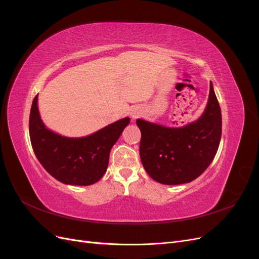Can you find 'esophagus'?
<instances>
[{"label": "esophagus", "instance_id": "1", "mask_svg": "<svg viewBox=\"0 0 259 259\" xmlns=\"http://www.w3.org/2000/svg\"><path fill=\"white\" fill-rule=\"evenodd\" d=\"M140 114V111L138 110V109H134V110L131 111V116L133 117V119H136V117H138Z\"/></svg>", "mask_w": 259, "mask_h": 259}]
</instances>
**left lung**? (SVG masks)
<instances>
[{
	"instance_id": "1",
	"label": "left lung",
	"mask_w": 259,
	"mask_h": 259,
	"mask_svg": "<svg viewBox=\"0 0 259 259\" xmlns=\"http://www.w3.org/2000/svg\"><path fill=\"white\" fill-rule=\"evenodd\" d=\"M142 132L139 153L153 180L163 185H182L198 178L214 160L222 138V110L213 83L205 110L198 120L168 127L136 120Z\"/></svg>"
}]
</instances>
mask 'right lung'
Listing matches in <instances>:
<instances>
[{
  "label": "right lung",
  "instance_id": "add662e5",
  "mask_svg": "<svg viewBox=\"0 0 259 259\" xmlns=\"http://www.w3.org/2000/svg\"><path fill=\"white\" fill-rule=\"evenodd\" d=\"M130 122V117H124L88 136H62L46 127L36 95L30 111L29 134L35 156L49 174L65 185L90 186L106 173L111 148Z\"/></svg>",
  "mask_w": 259,
  "mask_h": 259
}]
</instances>
